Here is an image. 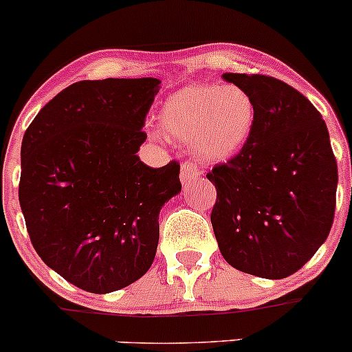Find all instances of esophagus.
Returning <instances> with one entry per match:
<instances>
[{"mask_svg": "<svg viewBox=\"0 0 352 352\" xmlns=\"http://www.w3.org/2000/svg\"><path fill=\"white\" fill-rule=\"evenodd\" d=\"M199 175H201V172H199V168H197L196 163L186 162V163H182V166H180V180H182V184H189L190 180L197 179Z\"/></svg>", "mask_w": 352, "mask_h": 352, "instance_id": "1", "label": "esophagus"}]
</instances>
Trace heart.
Instances as JSON below:
<instances>
[{"mask_svg": "<svg viewBox=\"0 0 352 352\" xmlns=\"http://www.w3.org/2000/svg\"><path fill=\"white\" fill-rule=\"evenodd\" d=\"M256 103L235 84H189L160 104L165 138L189 144L203 162L221 163L245 148L256 125Z\"/></svg>", "mask_w": 352, "mask_h": 352, "instance_id": "obj_1", "label": "heart"}]
</instances>
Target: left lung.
Masks as SVG:
<instances>
[{"label":"left lung","mask_w":352,"mask_h":352,"mask_svg":"<svg viewBox=\"0 0 352 352\" xmlns=\"http://www.w3.org/2000/svg\"><path fill=\"white\" fill-rule=\"evenodd\" d=\"M256 103L245 148L213 166L211 225L230 267L261 278L296 274L333 223L337 162L322 115L308 98L267 75L223 74Z\"/></svg>","instance_id":"1"}]
</instances>
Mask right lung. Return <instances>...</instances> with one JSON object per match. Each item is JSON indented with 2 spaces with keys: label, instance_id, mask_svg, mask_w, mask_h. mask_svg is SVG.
Listing matches in <instances>:
<instances>
[{
  "label": "right lung",
  "instance_id": "1",
  "mask_svg": "<svg viewBox=\"0 0 352 352\" xmlns=\"http://www.w3.org/2000/svg\"><path fill=\"white\" fill-rule=\"evenodd\" d=\"M158 91L153 77L75 82L23 134L27 232L47 267L82 291L108 294L149 270L160 210L182 189L179 163L151 168L138 156Z\"/></svg>",
  "mask_w": 352,
  "mask_h": 352
}]
</instances>
